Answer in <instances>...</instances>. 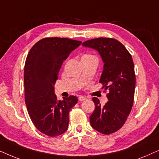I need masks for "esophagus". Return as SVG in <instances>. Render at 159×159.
Segmentation results:
<instances>
[{
	"mask_svg": "<svg viewBox=\"0 0 159 159\" xmlns=\"http://www.w3.org/2000/svg\"><path fill=\"white\" fill-rule=\"evenodd\" d=\"M86 98L84 96H80L79 97H78V100L79 101H84V100H86Z\"/></svg>",
	"mask_w": 159,
	"mask_h": 159,
	"instance_id": "obj_1",
	"label": "esophagus"
}]
</instances>
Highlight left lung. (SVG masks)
I'll list each match as a JSON object with an SVG mask.
<instances>
[{
    "mask_svg": "<svg viewBox=\"0 0 159 159\" xmlns=\"http://www.w3.org/2000/svg\"><path fill=\"white\" fill-rule=\"evenodd\" d=\"M82 46L99 52L104 63L99 83L102 89H109L104 106L93 97L95 109L89 117L91 126L102 134H112L124 125L134 102L136 78L132 57L125 46L113 39H94Z\"/></svg>",
    "mask_w": 159,
    "mask_h": 159,
    "instance_id": "left-lung-1",
    "label": "left lung"
}]
</instances>
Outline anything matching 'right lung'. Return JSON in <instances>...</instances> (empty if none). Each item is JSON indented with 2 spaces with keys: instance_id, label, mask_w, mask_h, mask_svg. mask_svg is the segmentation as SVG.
I'll return each instance as SVG.
<instances>
[{
  "instance_id": "1",
  "label": "right lung",
  "mask_w": 159,
  "mask_h": 159,
  "mask_svg": "<svg viewBox=\"0 0 159 159\" xmlns=\"http://www.w3.org/2000/svg\"><path fill=\"white\" fill-rule=\"evenodd\" d=\"M81 43L67 38H45L27 54L24 70L25 103L34 125L47 136H59L68 127L69 112L78 98L70 96L58 100L54 86L63 61Z\"/></svg>"
}]
</instances>
